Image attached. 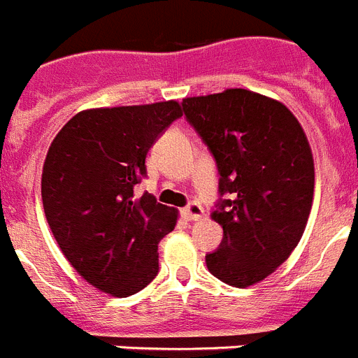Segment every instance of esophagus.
<instances>
[{"mask_svg":"<svg viewBox=\"0 0 358 358\" xmlns=\"http://www.w3.org/2000/svg\"><path fill=\"white\" fill-rule=\"evenodd\" d=\"M182 215L188 221H201L204 217V208L197 203H190L186 208H182Z\"/></svg>","mask_w":358,"mask_h":358,"instance_id":"esophagus-1","label":"esophagus"}]
</instances>
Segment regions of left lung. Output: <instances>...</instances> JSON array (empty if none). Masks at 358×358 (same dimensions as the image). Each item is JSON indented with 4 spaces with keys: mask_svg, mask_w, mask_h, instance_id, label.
I'll list each match as a JSON object with an SVG mask.
<instances>
[{
    "mask_svg": "<svg viewBox=\"0 0 358 358\" xmlns=\"http://www.w3.org/2000/svg\"><path fill=\"white\" fill-rule=\"evenodd\" d=\"M182 110L215 157L219 192L230 197L212 212L224 237L206 266L248 288L273 273L304 234L315 188L310 143L288 106L246 88L185 97Z\"/></svg>",
    "mask_w": 358,
    "mask_h": 358,
    "instance_id": "1",
    "label": "left lung"
}]
</instances>
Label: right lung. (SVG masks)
Instances as JSON below:
<instances>
[{
  "label": "right lung",
  "mask_w": 358,
  "mask_h": 358,
  "mask_svg": "<svg viewBox=\"0 0 358 358\" xmlns=\"http://www.w3.org/2000/svg\"><path fill=\"white\" fill-rule=\"evenodd\" d=\"M177 101L88 108L54 137L41 176L43 208L61 252L88 284L112 297L141 292L159 271L157 244L179 212L137 197L150 146L181 117Z\"/></svg>",
  "instance_id": "add662e5"
}]
</instances>
